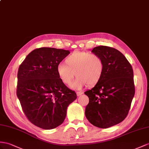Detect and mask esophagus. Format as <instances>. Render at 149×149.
Here are the masks:
<instances>
[{"label":"esophagus","mask_w":149,"mask_h":149,"mask_svg":"<svg viewBox=\"0 0 149 149\" xmlns=\"http://www.w3.org/2000/svg\"><path fill=\"white\" fill-rule=\"evenodd\" d=\"M83 94V93L82 92V91H79V92H77V95L78 96H81V95Z\"/></svg>","instance_id":"34e87169"}]
</instances>
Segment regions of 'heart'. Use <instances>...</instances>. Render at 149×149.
<instances>
[{
	"label": "heart",
	"instance_id": "b5f03b06",
	"mask_svg": "<svg viewBox=\"0 0 149 149\" xmlns=\"http://www.w3.org/2000/svg\"><path fill=\"white\" fill-rule=\"evenodd\" d=\"M65 64L60 63L56 72L60 81L73 89L80 90L87 84L94 86L100 81L104 72V63L101 57L87 52H75L67 57Z\"/></svg>",
	"mask_w": 149,
	"mask_h": 149
}]
</instances>
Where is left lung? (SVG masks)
<instances>
[{"label":"left lung","mask_w":149,"mask_h":149,"mask_svg":"<svg viewBox=\"0 0 149 149\" xmlns=\"http://www.w3.org/2000/svg\"><path fill=\"white\" fill-rule=\"evenodd\" d=\"M92 52L103 60L104 72L96 86L84 93L89 99L85 114L95 127L107 128L128 115L135 95L133 71L126 57L115 48L99 46Z\"/></svg>","instance_id":"left-lung-1"}]
</instances>
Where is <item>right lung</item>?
I'll return each instance as SVG.
<instances>
[{"instance_id": "add662e5", "label": "right lung", "mask_w": 149, "mask_h": 149, "mask_svg": "<svg viewBox=\"0 0 149 149\" xmlns=\"http://www.w3.org/2000/svg\"><path fill=\"white\" fill-rule=\"evenodd\" d=\"M70 52L43 47L34 49L19 67L16 94L29 121L45 130L55 128L66 117L77 94L62 82L56 67Z\"/></svg>"}]
</instances>
